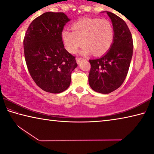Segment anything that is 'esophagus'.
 <instances>
[{
    "instance_id": "1",
    "label": "esophagus",
    "mask_w": 154,
    "mask_h": 154,
    "mask_svg": "<svg viewBox=\"0 0 154 154\" xmlns=\"http://www.w3.org/2000/svg\"><path fill=\"white\" fill-rule=\"evenodd\" d=\"M84 58H77V59H76V60H77V62L78 64H79L81 62H82V60H84Z\"/></svg>"
}]
</instances>
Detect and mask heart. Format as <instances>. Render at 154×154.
<instances>
[{"mask_svg": "<svg viewBox=\"0 0 154 154\" xmlns=\"http://www.w3.org/2000/svg\"><path fill=\"white\" fill-rule=\"evenodd\" d=\"M72 30L64 29L62 32L65 48L71 54L77 53L84 43L82 51L83 55L92 51L94 55H101L110 48L113 40V27L105 19L83 18L72 25Z\"/></svg>", "mask_w": 154, "mask_h": 154, "instance_id": "heart-1", "label": "heart"}]
</instances>
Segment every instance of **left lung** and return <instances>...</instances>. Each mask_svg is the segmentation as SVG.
Segmentation results:
<instances>
[{
    "instance_id": "left-lung-1",
    "label": "left lung",
    "mask_w": 154,
    "mask_h": 154,
    "mask_svg": "<svg viewBox=\"0 0 154 154\" xmlns=\"http://www.w3.org/2000/svg\"><path fill=\"white\" fill-rule=\"evenodd\" d=\"M106 14L113 24V43L105 55L89 60L90 86L101 94H109L121 86L128 72L133 51V41L126 23L113 13Z\"/></svg>"
}]
</instances>
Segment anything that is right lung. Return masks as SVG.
Segmentation results:
<instances>
[{"instance_id":"1","label":"right lung","mask_w":154,"mask_h":154,"mask_svg":"<svg viewBox=\"0 0 154 154\" xmlns=\"http://www.w3.org/2000/svg\"><path fill=\"white\" fill-rule=\"evenodd\" d=\"M70 19L64 13L46 12L30 23L24 38L25 60L31 77L47 92L69 87L77 67L75 57L64 48L62 32Z\"/></svg>"}]
</instances>
